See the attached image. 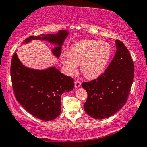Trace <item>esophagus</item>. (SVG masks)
<instances>
[{
	"mask_svg": "<svg viewBox=\"0 0 147 147\" xmlns=\"http://www.w3.org/2000/svg\"><path fill=\"white\" fill-rule=\"evenodd\" d=\"M81 86V82L80 81H75V86L76 88H78L80 87V86Z\"/></svg>",
	"mask_w": 147,
	"mask_h": 147,
	"instance_id": "1",
	"label": "esophagus"
}]
</instances>
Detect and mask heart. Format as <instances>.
Returning a JSON list of instances; mask_svg holds the SVG:
<instances>
[{
    "mask_svg": "<svg viewBox=\"0 0 147 147\" xmlns=\"http://www.w3.org/2000/svg\"><path fill=\"white\" fill-rule=\"evenodd\" d=\"M111 56V47L106 41L82 40L69 48L68 53L61 56L66 72L73 75L80 64L82 73L87 79L97 78L106 70Z\"/></svg>",
    "mask_w": 147,
    "mask_h": 147,
    "instance_id": "b5f03b06",
    "label": "heart"
}]
</instances>
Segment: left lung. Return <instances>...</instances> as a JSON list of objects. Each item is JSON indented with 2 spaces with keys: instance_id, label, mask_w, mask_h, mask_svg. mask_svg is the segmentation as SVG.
Masks as SVG:
<instances>
[{
  "instance_id": "obj_1",
  "label": "left lung",
  "mask_w": 147,
  "mask_h": 147,
  "mask_svg": "<svg viewBox=\"0 0 147 147\" xmlns=\"http://www.w3.org/2000/svg\"><path fill=\"white\" fill-rule=\"evenodd\" d=\"M116 53L104 73L82 86L86 91L84 111L95 119L112 116L126 103L134 78V63L129 51L116 40Z\"/></svg>"
}]
</instances>
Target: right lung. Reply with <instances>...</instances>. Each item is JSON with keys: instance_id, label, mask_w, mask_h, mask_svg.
Segmentation results:
<instances>
[{"instance_id": "add662e5", "label": "right lung", "mask_w": 147, "mask_h": 147, "mask_svg": "<svg viewBox=\"0 0 147 147\" xmlns=\"http://www.w3.org/2000/svg\"><path fill=\"white\" fill-rule=\"evenodd\" d=\"M67 36V31L60 30L55 34L31 36L23 43L36 39L48 41L55 45L52 53L58 58ZM10 75L17 101L29 113L45 121L53 120L60 115L61 95L74 88L73 79L62 74L59 69L55 67L44 70L29 68L21 63L17 53L12 56Z\"/></svg>"}]
</instances>
